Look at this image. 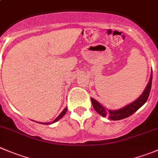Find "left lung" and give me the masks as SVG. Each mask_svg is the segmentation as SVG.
I'll use <instances>...</instances> for the list:
<instances>
[{"label": "left lung", "instance_id": "8db88e82", "mask_svg": "<svg viewBox=\"0 0 158 158\" xmlns=\"http://www.w3.org/2000/svg\"><path fill=\"white\" fill-rule=\"evenodd\" d=\"M152 75L153 73H151V79H150L149 82H148V85H147L146 89L143 91V93H142L141 96L138 98L137 99H136L134 102H133L132 103L129 104V105L126 106L123 108L120 109V110H106L105 107L102 106L99 102L96 100V99H91L92 104H93V106L94 108V110L97 112L99 114H100L101 116H102L103 117L106 116H109L110 120H122V119H124V118L128 117V116H131L133 113H135L138 109H140L145 102L148 100V97H149L150 92L151 89V84H152Z\"/></svg>", "mask_w": 158, "mask_h": 158}]
</instances>
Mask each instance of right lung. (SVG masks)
<instances>
[{
  "instance_id": "right-lung-1",
  "label": "right lung",
  "mask_w": 158,
  "mask_h": 158,
  "mask_svg": "<svg viewBox=\"0 0 158 158\" xmlns=\"http://www.w3.org/2000/svg\"><path fill=\"white\" fill-rule=\"evenodd\" d=\"M66 112H67V107H66V108H65V109H64V110H63V111H62V113H61L60 114H59V116H58L57 118H56V120H53V121L52 122V123H42V124H46V125H48V124H50V123H55V122L58 121V120H60L61 118H62V116H63L65 114V113H66Z\"/></svg>"
}]
</instances>
